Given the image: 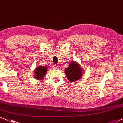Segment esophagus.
<instances>
[{
    "instance_id": "34e87169",
    "label": "esophagus",
    "mask_w": 123,
    "mask_h": 123,
    "mask_svg": "<svg viewBox=\"0 0 123 123\" xmlns=\"http://www.w3.org/2000/svg\"><path fill=\"white\" fill-rule=\"evenodd\" d=\"M53 67H54V68L56 69H57L60 68V66L57 65H54L53 66Z\"/></svg>"
}]
</instances>
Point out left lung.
I'll list each match as a JSON object with an SVG mask.
<instances>
[{
	"mask_svg": "<svg viewBox=\"0 0 123 123\" xmlns=\"http://www.w3.org/2000/svg\"><path fill=\"white\" fill-rule=\"evenodd\" d=\"M65 70L66 77L70 82H73L80 79L83 73L81 67L75 61L70 62L68 68H66Z\"/></svg>",
	"mask_w": 123,
	"mask_h": 123,
	"instance_id": "left-lung-1",
	"label": "left lung"
}]
</instances>
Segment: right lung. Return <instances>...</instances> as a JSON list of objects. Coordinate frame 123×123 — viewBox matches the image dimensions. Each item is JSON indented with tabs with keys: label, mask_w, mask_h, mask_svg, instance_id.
I'll list each match as a JSON object with an SVG mask.
<instances>
[{
	"label": "right lung",
	"mask_w": 123,
	"mask_h": 123,
	"mask_svg": "<svg viewBox=\"0 0 123 123\" xmlns=\"http://www.w3.org/2000/svg\"><path fill=\"white\" fill-rule=\"evenodd\" d=\"M35 76L36 79L42 80L47 72V68L46 66H40L35 69Z\"/></svg>",
	"instance_id": "1"
}]
</instances>
